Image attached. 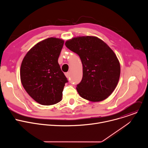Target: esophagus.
<instances>
[{
  "instance_id": "1",
  "label": "esophagus",
  "mask_w": 148,
  "mask_h": 148,
  "mask_svg": "<svg viewBox=\"0 0 148 148\" xmlns=\"http://www.w3.org/2000/svg\"><path fill=\"white\" fill-rule=\"evenodd\" d=\"M65 75H66V77H67V78H69L70 77V73H65Z\"/></svg>"
}]
</instances>
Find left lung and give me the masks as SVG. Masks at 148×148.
Instances as JSON below:
<instances>
[{
	"mask_svg": "<svg viewBox=\"0 0 148 148\" xmlns=\"http://www.w3.org/2000/svg\"><path fill=\"white\" fill-rule=\"evenodd\" d=\"M65 45L82 62V78L77 86L79 95L92 102L107 98L116 88L121 73L119 60L112 50L94 36L74 37Z\"/></svg>",
	"mask_w": 148,
	"mask_h": 148,
	"instance_id": "8db88e82",
	"label": "left lung"
}]
</instances>
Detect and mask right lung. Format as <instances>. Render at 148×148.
<instances>
[{"label": "right lung", "mask_w": 148, "mask_h": 148, "mask_svg": "<svg viewBox=\"0 0 148 148\" xmlns=\"http://www.w3.org/2000/svg\"><path fill=\"white\" fill-rule=\"evenodd\" d=\"M63 45L64 40L55 37L40 41L27 52L21 64L22 85L41 105H53L61 100L68 82L58 62Z\"/></svg>", "instance_id": "obj_1"}]
</instances>
